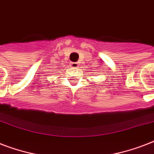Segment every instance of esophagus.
Instances as JSON below:
<instances>
[{"mask_svg": "<svg viewBox=\"0 0 154 154\" xmlns=\"http://www.w3.org/2000/svg\"><path fill=\"white\" fill-rule=\"evenodd\" d=\"M78 65H79V64L77 62H72L70 66H72V68H77L78 67Z\"/></svg>", "mask_w": 154, "mask_h": 154, "instance_id": "1", "label": "esophagus"}]
</instances>
